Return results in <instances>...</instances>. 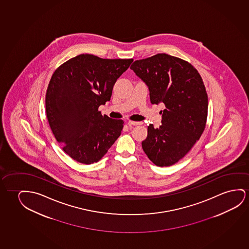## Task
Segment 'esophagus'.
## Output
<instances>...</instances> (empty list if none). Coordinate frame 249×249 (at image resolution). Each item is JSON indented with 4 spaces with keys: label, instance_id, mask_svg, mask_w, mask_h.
I'll list each match as a JSON object with an SVG mask.
<instances>
[{
    "label": "esophagus",
    "instance_id": "1",
    "mask_svg": "<svg viewBox=\"0 0 249 249\" xmlns=\"http://www.w3.org/2000/svg\"><path fill=\"white\" fill-rule=\"evenodd\" d=\"M127 124H129V125H137V124H141L142 123L141 122H136V121H132V120H129Z\"/></svg>",
    "mask_w": 249,
    "mask_h": 249
}]
</instances>
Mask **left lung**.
I'll list each match as a JSON object with an SVG mask.
<instances>
[{
	"label": "left lung",
	"mask_w": 249,
	"mask_h": 249,
	"mask_svg": "<svg viewBox=\"0 0 249 249\" xmlns=\"http://www.w3.org/2000/svg\"><path fill=\"white\" fill-rule=\"evenodd\" d=\"M130 69L147 84L151 103L165 107L160 128L147 126L142 149L157 166L174 165L206 128L208 98L203 80L189 62L167 53L136 60Z\"/></svg>",
	"instance_id": "8db88e82"
}]
</instances>
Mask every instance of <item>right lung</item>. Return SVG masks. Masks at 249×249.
<instances>
[{
  "label": "right lung",
  "instance_id": "obj_1",
  "mask_svg": "<svg viewBox=\"0 0 249 249\" xmlns=\"http://www.w3.org/2000/svg\"><path fill=\"white\" fill-rule=\"evenodd\" d=\"M133 59L77 55L54 71L45 97L49 126L64 152L74 160L98 162L119 138L121 119L102 115L100 106L110 101L116 81Z\"/></svg>",
  "mask_w": 249,
  "mask_h": 249
}]
</instances>
